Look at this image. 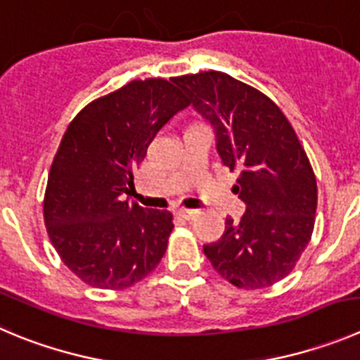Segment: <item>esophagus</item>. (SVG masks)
<instances>
[{
	"instance_id": "esophagus-1",
	"label": "esophagus",
	"mask_w": 360,
	"mask_h": 360,
	"mask_svg": "<svg viewBox=\"0 0 360 360\" xmlns=\"http://www.w3.org/2000/svg\"><path fill=\"white\" fill-rule=\"evenodd\" d=\"M197 214H199V211L197 210H186V207H181V210H177V217L183 218V220H193Z\"/></svg>"
}]
</instances>
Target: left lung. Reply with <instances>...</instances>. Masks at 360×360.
Instances as JSON below:
<instances>
[{"label":"left lung","mask_w":360,"mask_h":360,"mask_svg":"<svg viewBox=\"0 0 360 360\" xmlns=\"http://www.w3.org/2000/svg\"><path fill=\"white\" fill-rule=\"evenodd\" d=\"M176 83L214 127L224 165L240 170L233 191L247 204L241 220L227 218L204 254L240 290L274 286L293 271L314 229L318 186L307 154L286 115L254 86L220 70Z\"/></svg>","instance_id":"8db88e82"}]
</instances>
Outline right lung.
I'll list each match as a JSON object with an SVG mask.
<instances>
[{
    "label": "right lung",
    "instance_id": "add662e5",
    "mask_svg": "<svg viewBox=\"0 0 360 360\" xmlns=\"http://www.w3.org/2000/svg\"><path fill=\"white\" fill-rule=\"evenodd\" d=\"M188 106L176 78L133 79L89 103L49 170L44 221L60 259L85 284L124 290L165 256L174 217L124 197L158 131Z\"/></svg>",
    "mask_w": 360,
    "mask_h": 360
}]
</instances>
